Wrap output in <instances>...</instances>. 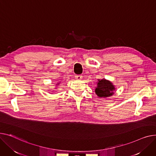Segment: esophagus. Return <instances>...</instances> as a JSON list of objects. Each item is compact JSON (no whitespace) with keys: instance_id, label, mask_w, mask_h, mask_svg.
<instances>
[{"instance_id":"1","label":"esophagus","mask_w":156,"mask_h":156,"mask_svg":"<svg viewBox=\"0 0 156 156\" xmlns=\"http://www.w3.org/2000/svg\"><path fill=\"white\" fill-rule=\"evenodd\" d=\"M75 77L76 80H81L83 78V76L81 75H75Z\"/></svg>"}]
</instances>
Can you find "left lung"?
Masks as SVG:
<instances>
[{"label":"left lung","mask_w":156,"mask_h":156,"mask_svg":"<svg viewBox=\"0 0 156 156\" xmlns=\"http://www.w3.org/2000/svg\"><path fill=\"white\" fill-rule=\"evenodd\" d=\"M115 90L112 83L104 78L98 80L97 87L95 88V93L100 98H106L112 96L113 91Z\"/></svg>","instance_id":"8db88e82"}]
</instances>
